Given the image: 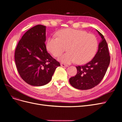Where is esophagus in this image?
<instances>
[{
    "label": "esophagus",
    "instance_id": "obj_1",
    "mask_svg": "<svg viewBox=\"0 0 122 122\" xmlns=\"http://www.w3.org/2000/svg\"><path fill=\"white\" fill-rule=\"evenodd\" d=\"M61 67H68V65H67L63 64V63H61Z\"/></svg>",
    "mask_w": 122,
    "mask_h": 122
}]
</instances>
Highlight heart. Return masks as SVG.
<instances>
[{
  "label": "heart",
  "mask_w": 122,
  "mask_h": 122,
  "mask_svg": "<svg viewBox=\"0 0 122 122\" xmlns=\"http://www.w3.org/2000/svg\"><path fill=\"white\" fill-rule=\"evenodd\" d=\"M56 36L47 41V48L55 57L63 53L67 47L68 52L59 58V60L67 64L76 61L82 64L91 61L96 52L98 43L96 36L87 32L72 28L58 31Z\"/></svg>",
  "instance_id": "heart-1"
}]
</instances>
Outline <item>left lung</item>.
Wrapping results in <instances>:
<instances>
[{
  "instance_id": "1",
  "label": "left lung",
  "mask_w": 122,
  "mask_h": 122,
  "mask_svg": "<svg viewBox=\"0 0 122 122\" xmlns=\"http://www.w3.org/2000/svg\"><path fill=\"white\" fill-rule=\"evenodd\" d=\"M97 31L102 40L99 44L97 53L86 64L76 66V75L69 79L70 84L77 89L88 90L97 86L105 76L109 66L110 56L107 43L101 33Z\"/></svg>"
}]
</instances>
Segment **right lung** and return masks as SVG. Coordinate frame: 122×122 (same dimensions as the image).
Listing matches in <instances>:
<instances>
[{"label":"right lung","mask_w":122,"mask_h":122,"mask_svg":"<svg viewBox=\"0 0 122 122\" xmlns=\"http://www.w3.org/2000/svg\"><path fill=\"white\" fill-rule=\"evenodd\" d=\"M45 41L46 26L37 25L25 33L15 50L18 72L25 82L32 86L49 82L55 69L61 66L47 52Z\"/></svg>","instance_id":"right-lung-1"}]
</instances>
